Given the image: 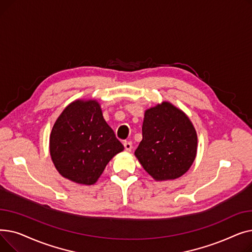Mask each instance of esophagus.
I'll return each mask as SVG.
<instances>
[{"mask_svg":"<svg viewBox=\"0 0 252 252\" xmlns=\"http://www.w3.org/2000/svg\"><path fill=\"white\" fill-rule=\"evenodd\" d=\"M124 146H125L126 151H127V152H129L131 150V148H133V145H131V142H128V141H126L124 143Z\"/></svg>","mask_w":252,"mask_h":252,"instance_id":"34e87169","label":"esophagus"}]
</instances>
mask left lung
<instances>
[{
    "mask_svg": "<svg viewBox=\"0 0 252 252\" xmlns=\"http://www.w3.org/2000/svg\"><path fill=\"white\" fill-rule=\"evenodd\" d=\"M142 133L135 155L155 181L176 180L187 173L196 158L198 139L186 113L163 101L145 111Z\"/></svg>",
    "mask_w": 252,
    "mask_h": 252,
    "instance_id": "1",
    "label": "left lung"
}]
</instances>
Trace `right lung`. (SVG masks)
I'll return each mask as SVG.
<instances>
[{
  "label": "right lung",
  "mask_w": 252,
  "mask_h": 252,
  "mask_svg": "<svg viewBox=\"0 0 252 252\" xmlns=\"http://www.w3.org/2000/svg\"><path fill=\"white\" fill-rule=\"evenodd\" d=\"M124 149L94 99L71 102L51 130L52 161L63 178L76 184L94 185L106 165Z\"/></svg>",
  "instance_id": "obj_1"
}]
</instances>
